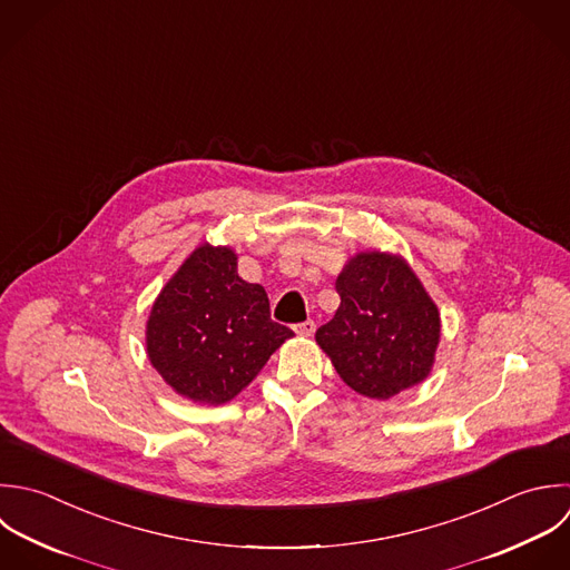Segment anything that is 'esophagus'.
Returning a JSON list of instances; mask_svg holds the SVG:
<instances>
[{
    "mask_svg": "<svg viewBox=\"0 0 570 570\" xmlns=\"http://www.w3.org/2000/svg\"><path fill=\"white\" fill-rule=\"evenodd\" d=\"M295 333L302 335V337H311L315 333V322L313 320H306L302 324H295Z\"/></svg>",
    "mask_w": 570,
    "mask_h": 570,
    "instance_id": "esophagus-1",
    "label": "esophagus"
}]
</instances>
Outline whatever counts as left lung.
<instances>
[{"label":"left lung","mask_w":570,"mask_h":570,"mask_svg":"<svg viewBox=\"0 0 570 570\" xmlns=\"http://www.w3.org/2000/svg\"><path fill=\"white\" fill-rule=\"evenodd\" d=\"M335 291L342 304L315 340L353 391L389 400L431 373L440 313L404 259L360 253L340 273Z\"/></svg>","instance_id":"8db88e82"}]
</instances>
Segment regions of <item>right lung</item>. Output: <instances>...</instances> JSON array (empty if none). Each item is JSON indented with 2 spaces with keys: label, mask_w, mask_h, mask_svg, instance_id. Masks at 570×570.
<instances>
[{
  "label": "right lung",
  "mask_w": 570,
  "mask_h": 570,
  "mask_svg": "<svg viewBox=\"0 0 570 570\" xmlns=\"http://www.w3.org/2000/svg\"><path fill=\"white\" fill-rule=\"evenodd\" d=\"M293 337L271 320L268 295L237 275L230 248L199 246L164 286L146 326V351L179 395L230 402Z\"/></svg>",
  "instance_id": "right-lung-1"
}]
</instances>
